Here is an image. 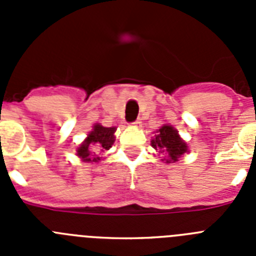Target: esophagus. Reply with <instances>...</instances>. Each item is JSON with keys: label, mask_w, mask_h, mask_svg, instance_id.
<instances>
[{"label": "esophagus", "mask_w": 256, "mask_h": 256, "mask_svg": "<svg viewBox=\"0 0 256 256\" xmlns=\"http://www.w3.org/2000/svg\"><path fill=\"white\" fill-rule=\"evenodd\" d=\"M132 126H137V128H140V126H142V122L140 120V119H137V120H136V122H133Z\"/></svg>", "instance_id": "34e87169"}]
</instances>
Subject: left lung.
Returning a JSON list of instances; mask_svg holds the SVG:
<instances>
[{
	"label": "left lung",
	"instance_id": "left-lung-1",
	"mask_svg": "<svg viewBox=\"0 0 256 256\" xmlns=\"http://www.w3.org/2000/svg\"><path fill=\"white\" fill-rule=\"evenodd\" d=\"M151 146L162 152L168 154L166 162H178L180 155L187 151L186 142L182 141L177 130L172 126H162L155 134V138L151 140Z\"/></svg>",
	"mask_w": 256,
	"mask_h": 256
}]
</instances>
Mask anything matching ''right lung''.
<instances>
[{
  "label": "right lung",
  "mask_w": 256,
  "mask_h": 256,
  "mask_svg": "<svg viewBox=\"0 0 256 256\" xmlns=\"http://www.w3.org/2000/svg\"><path fill=\"white\" fill-rule=\"evenodd\" d=\"M115 128H106V126H100V124H96L94 126V130H92L90 134H88L87 138L84 140L80 148H78L76 152L78 156L83 162H98L100 158L98 156H94L96 152H100V151L108 150L112 148V144H114L115 137Z\"/></svg>",
  "instance_id": "obj_1"
}]
</instances>
